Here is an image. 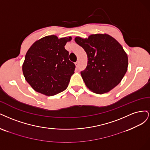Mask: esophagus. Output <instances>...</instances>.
<instances>
[{
	"mask_svg": "<svg viewBox=\"0 0 150 150\" xmlns=\"http://www.w3.org/2000/svg\"><path fill=\"white\" fill-rule=\"evenodd\" d=\"M75 66H76V67H79V61H77L76 62H75Z\"/></svg>",
	"mask_w": 150,
	"mask_h": 150,
	"instance_id": "1",
	"label": "esophagus"
}]
</instances>
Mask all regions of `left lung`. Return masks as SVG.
Listing matches in <instances>:
<instances>
[{
  "label": "left lung",
  "instance_id": "8db88e82",
  "mask_svg": "<svg viewBox=\"0 0 150 150\" xmlns=\"http://www.w3.org/2000/svg\"><path fill=\"white\" fill-rule=\"evenodd\" d=\"M75 41L86 53L88 63L81 71L89 90L97 94L107 93L122 81L128 69L127 53L120 43L107 33H96Z\"/></svg>",
  "mask_w": 150,
  "mask_h": 150
}]
</instances>
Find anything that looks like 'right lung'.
I'll use <instances>...</instances> for the list:
<instances>
[{
    "label": "right lung",
    "mask_w": 150,
    "mask_h": 150,
    "mask_svg": "<svg viewBox=\"0 0 150 150\" xmlns=\"http://www.w3.org/2000/svg\"><path fill=\"white\" fill-rule=\"evenodd\" d=\"M71 37L59 38L52 35L33 43L22 65L24 77L32 88L46 96L64 91L69 85L75 65L65 49Z\"/></svg>",
    "instance_id": "1"
}]
</instances>
